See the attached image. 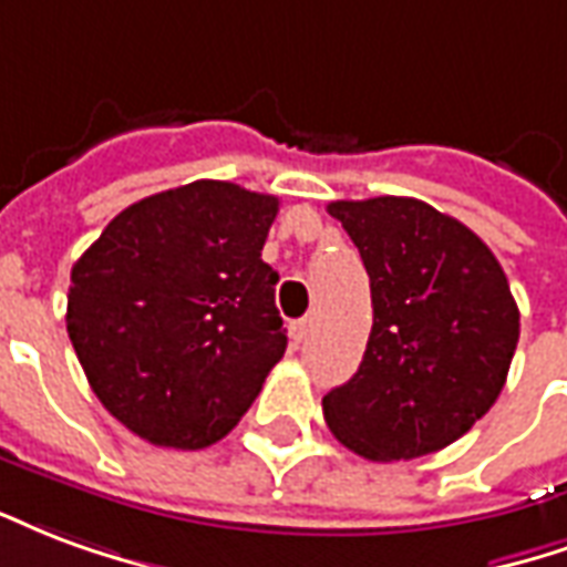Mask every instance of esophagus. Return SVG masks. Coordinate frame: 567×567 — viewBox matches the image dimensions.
I'll return each mask as SVG.
<instances>
[{"instance_id":"obj_1","label":"esophagus","mask_w":567,"mask_h":567,"mask_svg":"<svg viewBox=\"0 0 567 567\" xmlns=\"http://www.w3.org/2000/svg\"><path fill=\"white\" fill-rule=\"evenodd\" d=\"M308 329H311V317H305V320H296V323L289 326V334H292V341L301 344L305 338H308Z\"/></svg>"}]
</instances>
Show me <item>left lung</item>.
Listing matches in <instances>:
<instances>
[{
  "mask_svg": "<svg viewBox=\"0 0 567 567\" xmlns=\"http://www.w3.org/2000/svg\"><path fill=\"white\" fill-rule=\"evenodd\" d=\"M371 280L362 365L326 392L332 435L371 462L453 444L498 399L519 341V308L493 250L420 198L332 202Z\"/></svg>",
  "mask_w": 567,
  "mask_h": 567,
  "instance_id": "1",
  "label": "left lung"
}]
</instances>
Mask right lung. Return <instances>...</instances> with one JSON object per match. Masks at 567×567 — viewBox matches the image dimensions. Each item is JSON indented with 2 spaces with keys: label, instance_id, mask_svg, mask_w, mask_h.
I'll use <instances>...</instances> for the list:
<instances>
[{
  "label": "right lung",
  "instance_id": "1",
  "mask_svg": "<svg viewBox=\"0 0 567 567\" xmlns=\"http://www.w3.org/2000/svg\"><path fill=\"white\" fill-rule=\"evenodd\" d=\"M278 198L193 181L135 202L72 268L65 329L111 416L151 444L229 435L287 350L262 244Z\"/></svg>",
  "mask_w": 567,
  "mask_h": 567
}]
</instances>
